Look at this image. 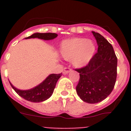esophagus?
Masks as SVG:
<instances>
[{"label":"esophagus","mask_w":131,"mask_h":131,"mask_svg":"<svg viewBox=\"0 0 131 131\" xmlns=\"http://www.w3.org/2000/svg\"><path fill=\"white\" fill-rule=\"evenodd\" d=\"M71 71V68H65L64 69H63V74H68V73H69L70 71Z\"/></svg>","instance_id":"1"}]
</instances>
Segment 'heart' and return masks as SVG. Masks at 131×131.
Listing matches in <instances>:
<instances>
[{
	"label": "heart",
	"instance_id": "1",
	"mask_svg": "<svg viewBox=\"0 0 131 131\" xmlns=\"http://www.w3.org/2000/svg\"><path fill=\"white\" fill-rule=\"evenodd\" d=\"M60 54L63 59L71 60L77 68L86 66L91 62L96 52V45L92 40L73 37L62 41Z\"/></svg>",
	"mask_w": 131,
	"mask_h": 131
}]
</instances>
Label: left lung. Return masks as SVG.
Masks as SVG:
<instances>
[{
  "instance_id": "obj_1",
  "label": "left lung",
  "mask_w": 131,
  "mask_h": 131,
  "mask_svg": "<svg viewBox=\"0 0 131 131\" xmlns=\"http://www.w3.org/2000/svg\"><path fill=\"white\" fill-rule=\"evenodd\" d=\"M92 33L96 40L98 52L86 66L75 69L80 75L76 91L84 102L96 104L106 99L113 91L117 58L112 45L100 33Z\"/></svg>"
}]
</instances>
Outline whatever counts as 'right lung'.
Segmentation results:
<instances>
[{"mask_svg":"<svg viewBox=\"0 0 131 131\" xmlns=\"http://www.w3.org/2000/svg\"><path fill=\"white\" fill-rule=\"evenodd\" d=\"M57 34L52 33H35L25 39L38 38V39H43L45 40H48L55 39L56 37H57ZM61 76H62V73L50 74L39 85L29 90H19L14 87L12 84V83L10 81L9 82L12 87L13 88L16 93L21 97L24 98L25 100L31 102H41L47 100L51 96L54 92L58 80L60 78Z\"/></svg>","mask_w":131,"mask_h":131,"instance_id":"1","label":"right lung"}]
</instances>
